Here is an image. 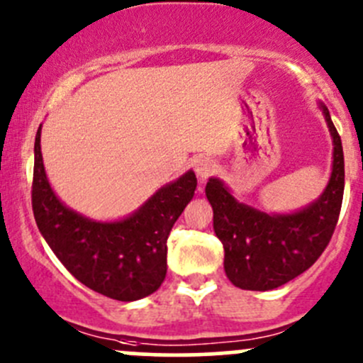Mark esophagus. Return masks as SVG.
<instances>
[{"label":"esophagus","instance_id":"34e87169","mask_svg":"<svg viewBox=\"0 0 363 363\" xmlns=\"http://www.w3.org/2000/svg\"><path fill=\"white\" fill-rule=\"evenodd\" d=\"M194 169H196L197 177L201 178V180H206V178H209L211 174H214V171H216V164L213 162V159L201 155V157H197L196 161H194Z\"/></svg>","mask_w":363,"mask_h":363}]
</instances>
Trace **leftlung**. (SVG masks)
Returning a JSON list of instances; mask_svg holds the SVG:
<instances>
[{"label": "left lung", "instance_id": "1", "mask_svg": "<svg viewBox=\"0 0 363 363\" xmlns=\"http://www.w3.org/2000/svg\"><path fill=\"white\" fill-rule=\"evenodd\" d=\"M322 111L334 140L333 173L320 199L303 211L280 216L261 213L237 202L216 178L206 185L214 233L225 249V274L240 289L270 291L284 286L308 270L330 242L345 192V155L325 105Z\"/></svg>", "mask_w": 363, "mask_h": 363}]
</instances>
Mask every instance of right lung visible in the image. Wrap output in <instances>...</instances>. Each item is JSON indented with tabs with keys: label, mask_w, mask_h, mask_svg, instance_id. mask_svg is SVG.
Instances as JSON below:
<instances>
[{
	"label": "right lung",
	"mask_w": 363,
	"mask_h": 363,
	"mask_svg": "<svg viewBox=\"0 0 363 363\" xmlns=\"http://www.w3.org/2000/svg\"><path fill=\"white\" fill-rule=\"evenodd\" d=\"M40 142L41 126L34 142L33 213L62 264L89 289L118 301H135L157 291L167 270V237L192 201L196 174L189 171L162 186L126 220L96 223L65 208L53 194Z\"/></svg>",
	"instance_id": "add662e5"
}]
</instances>
